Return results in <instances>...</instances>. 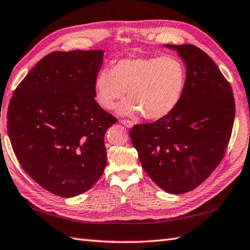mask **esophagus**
I'll return each mask as SVG.
<instances>
[{"label":"esophagus","mask_w":250,"mask_h":250,"mask_svg":"<svg viewBox=\"0 0 250 250\" xmlns=\"http://www.w3.org/2000/svg\"><path fill=\"white\" fill-rule=\"evenodd\" d=\"M121 123L123 124L124 126L128 127V128H131V127L134 126V123H132V122L129 121V120H121Z\"/></svg>","instance_id":"34e87169"}]
</instances>
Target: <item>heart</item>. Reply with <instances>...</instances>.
<instances>
[{"instance_id": "obj_1", "label": "heart", "mask_w": 250, "mask_h": 250, "mask_svg": "<svg viewBox=\"0 0 250 250\" xmlns=\"http://www.w3.org/2000/svg\"><path fill=\"white\" fill-rule=\"evenodd\" d=\"M185 84L186 68L176 57L127 58L118 61L111 70L99 71L94 93L99 106L111 110L127 92L129 99L118 108L120 114L142 113L144 119L156 121L177 107Z\"/></svg>"}]
</instances>
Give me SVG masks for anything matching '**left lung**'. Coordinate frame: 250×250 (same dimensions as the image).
<instances>
[{
    "instance_id": "obj_1",
    "label": "left lung",
    "mask_w": 250,
    "mask_h": 250,
    "mask_svg": "<svg viewBox=\"0 0 250 250\" xmlns=\"http://www.w3.org/2000/svg\"><path fill=\"white\" fill-rule=\"evenodd\" d=\"M186 66L177 107L154 123L135 125L129 136L144 171L169 193L195 189L224 157L234 123L230 83L214 61L193 45H165Z\"/></svg>"
}]
</instances>
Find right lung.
I'll use <instances>...</instances> for the list:
<instances>
[{
    "instance_id": "obj_1",
    "label": "right lung",
    "mask_w": 250,
    "mask_h": 250,
    "mask_svg": "<svg viewBox=\"0 0 250 250\" xmlns=\"http://www.w3.org/2000/svg\"><path fill=\"white\" fill-rule=\"evenodd\" d=\"M103 50L55 51L17 86L7 132L21 167L59 197L91 189L107 165L104 134L118 122L95 101Z\"/></svg>"
}]
</instances>
